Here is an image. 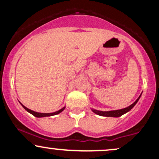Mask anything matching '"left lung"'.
I'll return each mask as SVG.
<instances>
[{"label":"left lung","mask_w":159,"mask_h":159,"mask_svg":"<svg viewBox=\"0 0 159 159\" xmlns=\"http://www.w3.org/2000/svg\"><path fill=\"white\" fill-rule=\"evenodd\" d=\"M142 94V93H141ZM141 94L140 95V96L136 99V101L134 102V103L132 104L131 105H129V107H125V108L120 109V110H115V111H98L96 110V109H91L93 113L99 115V116H111V117H119V116H121L122 115L126 114L127 112H129L131 109L132 108L134 105H136L137 102H138V100L140 99V96H141Z\"/></svg>","instance_id":"8db88e82"}]
</instances>
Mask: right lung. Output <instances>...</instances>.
Masks as SVG:
<instances>
[{"label":"right lung","mask_w":159,"mask_h":159,"mask_svg":"<svg viewBox=\"0 0 159 159\" xmlns=\"http://www.w3.org/2000/svg\"><path fill=\"white\" fill-rule=\"evenodd\" d=\"M20 104H21V105H22V107L25 109V110L27 111V112H29V113H30V114H31L32 115H34V116H36V117H39V118H40V117H45V116H54V115H57V114H60V113H61L62 111L64 110L65 107H63V108L60 109L59 111H55V112H53V113H39V112H36V111H34L30 110V109L27 108V107H25V105H23L21 102H20Z\"/></svg>","instance_id":"obj_1"}]
</instances>
